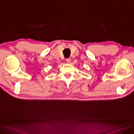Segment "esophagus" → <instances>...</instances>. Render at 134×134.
<instances>
[{"label":"esophagus","instance_id":"1","mask_svg":"<svg viewBox=\"0 0 134 134\" xmlns=\"http://www.w3.org/2000/svg\"><path fill=\"white\" fill-rule=\"evenodd\" d=\"M66 62H67L68 64H69L70 62V61H71V59H70V58H67L66 59Z\"/></svg>","mask_w":134,"mask_h":134}]
</instances>
